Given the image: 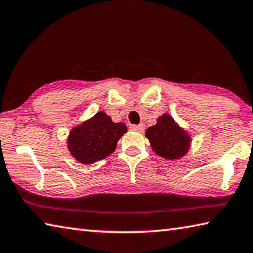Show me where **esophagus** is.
Returning <instances> with one entry per match:
<instances>
[{"instance_id": "1", "label": "esophagus", "mask_w": 253, "mask_h": 253, "mask_svg": "<svg viewBox=\"0 0 253 253\" xmlns=\"http://www.w3.org/2000/svg\"><path fill=\"white\" fill-rule=\"evenodd\" d=\"M130 130L131 131H134V132H143V130H144V126L143 125H132L130 126Z\"/></svg>"}]
</instances>
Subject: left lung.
Returning a JSON list of instances; mask_svg holds the SVG:
<instances>
[{"label":"left lung","instance_id":"left-lung-1","mask_svg":"<svg viewBox=\"0 0 253 253\" xmlns=\"http://www.w3.org/2000/svg\"><path fill=\"white\" fill-rule=\"evenodd\" d=\"M145 136L151 143L152 150L168 160L180 159L189 149V134L168 113L159 117L156 125L147 128Z\"/></svg>","mask_w":253,"mask_h":253}]
</instances>
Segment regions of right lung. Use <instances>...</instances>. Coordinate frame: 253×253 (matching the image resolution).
Returning a JSON list of instances; mask_svg holds the SVG:
<instances>
[{
	"mask_svg": "<svg viewBox=\"0 0 253 253\" xmlns=\"http://www.w3.org/2000/svg\"><path fill=\"white\" fill-rule=\"evenodd\" d=\"M127 131L125 123H114L107 113L100 111L73 127L68 136L70 154L83 164L106 159L116 150L117 142Z\"/></svg>",
	"mask_w": 253,
	"mask_h": 253,
	"instance_id": "add662e5",
	"label": "right lung"
}]
</instances>
